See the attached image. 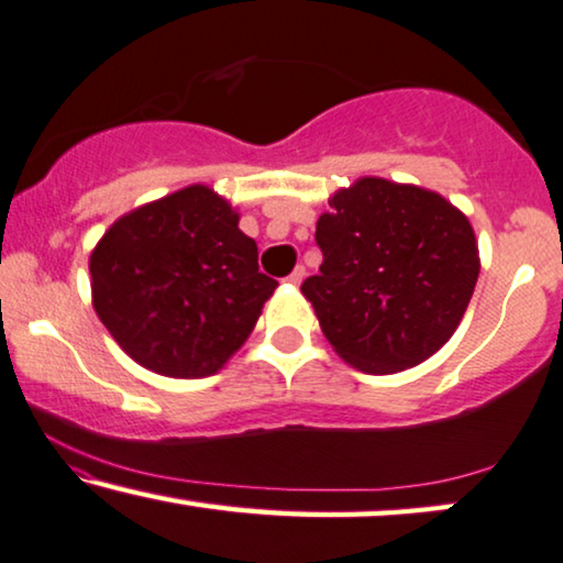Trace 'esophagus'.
Segmentation results:
<instances>
[{
    "mask_svg": "<svg viewBox=\"0 0 563 563\" xmlns=\"http://www.w3.org/2000/svg\"><path fill=\"white\" fill-rule=\"evenodd\" d=\"M303 278H306V267L298 265L296 271H292V273L288 275V283H290V285H300V283H303Z\"/></svg>",
    "mask_w": 563,
    "mask_h": 563,
    "instance_id": "obj_1",
    "label": "esophagus"
}]
</instances>
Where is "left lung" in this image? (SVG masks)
Returning a JSON list of instances; mask_svg holds the SVG:
<instances>
[{"label": "left lung", "mask_w": 563, "mask_h": 563, "mask_svg": "<svg viewBox=\"0 0 563 563\" xmlns=\"http://www.w3.org/2000/svg\"><path fill=\"white\" fill-rule=\"evenodd\" d=\"M316 224L319 275L300 285L323 336L369 375L416 367L454 334L479 278L470 219L426 188L360 178Z\"/></svg>", "instance_id": "1"}]
</instances>
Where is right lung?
<instances>
[{
  "label": "right lung",
  "instance_id": "1",
  "mask_svg": "<svg viewBox=\"0 0 563 563\" xmlns=\"http://www.w3.org/2000/svg\"><path fill=\"white\" fill-rule=\"evenodd\" d=\"M89 273L93 311L114 342L165 377L219 372L278 288L260 273L240 213L201 184L117 219Z\"/></svg>",
  "mask_w": 563,
  "mask_h": 563
}]
</instances>
